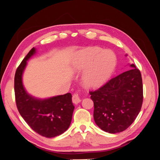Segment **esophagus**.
<instances>
[{"mask_svg":"<svg viewBox=\"0 0 160 160\" xmlns=\"http://www.w3.org/2000/svg\"><path fill=\"white\" fill-rule=\"evenodd\" d=\"M72 103L75 104H78L81 101L80 95L79 93H75L72 97Z\"/></svg>","mask_w":160,"mask_h":160,"instance_id":"1","label":"esophagus"}]
</instances>
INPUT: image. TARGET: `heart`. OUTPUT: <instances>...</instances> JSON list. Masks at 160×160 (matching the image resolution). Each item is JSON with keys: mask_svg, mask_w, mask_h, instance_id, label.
I'll use <instances>...</instances> for the list:
<instances>
[{"mask_svg": "<svg viewBox=\"0 0 160 160\" xmlns=\"http://www.w3.org/2000/svg\"><path fill=\"white\" fill-rule=\"evenodd\" d=\"M116 64L114 53L102 50L98 47H90L80 51L75 56L73 68L75 71L85 70L83 81L89 88H98L112 73Z\"/></svg>", "mask_w": 160, "mask_h": 160, "instance_id": "obj_1", "label": "heart"}]
</instances>
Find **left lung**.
I'll return each instance as SVG.
<instances>
[{"label": "left lung", "mask_w": 160, "mask_h": 160, "mask_svg": "<svg viewBox=\"0 0 160 160\" xmlns=\"http://www.w3.org/2000/svg\"><path fill=\"white\" fill-rule=\"evenodd\" d=\"M131 69L90 91L98 126L109 133L122 132L136 119L143 103L142 75L134 64Z\"/></svg>", "instance_id": "8db88e82"}]
</instances>
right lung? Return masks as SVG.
Returning <instances> with one entry per match:
<instances>
[{"instance_id": "add662e5", "label": "right lung", "mask_w": 160, "mask_h": 160, "mask_svg": "<svg viewBox=\"0 0 160 160\" xmlns=\"http://www.w3.org/2000/svg\"><path fill=\"white\" fill-rule=\"evenodd\" d=\"M35 47L28 52L18 67L14 75V93L17 109L31 128L46 138L63 133L70 126L74 105L70 93L48 99H37L28 94L22 84L27 61L35 55Z\"/></svg>"}]
</instances>
